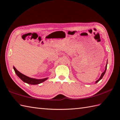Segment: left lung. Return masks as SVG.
<instances>
[{
  "mask_svg": "<svg viewBox=\"0 0 120 120\" xmlns=\"http://www.w3.org/2000/svg\"><path fill=\"white\" fill-rule=\"evenodd\" d=\"M107 64H106V68H105V71H104V72L101 74V76L100 77V78H99V79L98 80H97L96 81V83H97V82H98V81L100 80L101 78H103V76L104 75V74H105V72H106V69H107Z\"/></svg>",
  "mask_w": 120,
  "mask_h": 120,
  "instance_id": "obj_1",
  "label": "left lung"
}]
</instances>
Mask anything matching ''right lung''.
Returning a JSON list of instances; mask_svg holds the SVG:
<instances>
[{
    "label": "right lung",
    "mask_w": 120,
    "mask_h": 120,
    "mask_svg": "<svg viewBox=\"0 0 120 120\" xmlns=\"http://www.w3.org/2000/svg\"><path fill=\"white\" fill-rule=\"evenodd\" d=\"M13 68L15 73L16 74V75L19 76L24 82L30 84V85H38V84H39L43 82V81H45L47 79V78H46L44 79H36L30 78L27 77L26 76H25L24 74H22L21 73H20L19 71H18L16 68H15V67H13Z\"/></svg>",
    "instance_id": "1"
}]
</instances>
